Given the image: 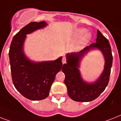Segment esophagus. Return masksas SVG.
<instances>
[{
	"label": "esophagus",
	"mask_w": 121,
	"mask_h": 121,
	"mask_svg": "<svg viewBox=\"0 0 121 121\" xmlns=\"http://www.w3.org/2000/svg\"><path fill=\"white\" fill-rule=\"evenodd\" d=\"M62 63H63V64H65V63H66V59L65 57L63 58Z\"/></svg>",
	"instance_id": "1"
}]
</instances>
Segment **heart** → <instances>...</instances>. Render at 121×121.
I'll return each instance as SVG.
<instances>
[{
	"instance_id": "b5f03b06",
	"label": "heart",
	"mask_w": 121,
	"mask_h": 121,
	"mask_svg": "<svg viewBox=\"0 0 121 121\" xmlns=\"http://www.w3.org/2000/svg\"><path fill=\"white\" fill-rule=\"evenodd\" d=\"M85 32H86V30H85V29H79V30H78V31H77V32H76V34H75V36H76V37H80V36H81L82 35H83V34H84ZM90 38V34H86V36L84 37V40H85V41H86V40H89Z\"/></svg>"
}]
</instances>
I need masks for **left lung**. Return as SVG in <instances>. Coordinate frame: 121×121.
I'll return each mask as SVG.
<instances>
[{"label":"left lung","instance_id":"left-lung-1","mask_svg":"<svg viewBox=\"0 0 121 121\" xmlns=\"http://www.w3.org/2000/svg\"><path fill=\"white\" fill-rule=\"evenodd\" d=\"M96 42L82 50L79 53L66 55L67 63L63 65L62 71L65 74V84L66 86L69 97L72 100L80 102L91 101L98 98L106 89L109 80L112 64V55L109 41L99 30H97ZM100 49L105 60V69L99 79L95 83L88 84L83 81L79 70L80 60L90 49Z\"/></svg>","mask_w":121,"mask_h":121}]
</instances>
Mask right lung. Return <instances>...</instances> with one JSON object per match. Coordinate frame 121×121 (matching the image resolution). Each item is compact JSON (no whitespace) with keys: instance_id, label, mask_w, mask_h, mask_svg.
I'll list each match as a JSON object with an SVG mask.
<instances>
[{"instance_id":"1","label":"right lung","mask_w":121,"mask_h":121,"mask_svg":"<svg viewBox=\"0 0 121 121\" xmlns=\"http://www.w3.org/2000/svg\"><path fill=\"white\" fill-rule=\"evenodd\" d=\"M46 26L45 21L29 23L14 35L10 47L12 81L16 89L29 100H41L48 97L56 74L62 68V57L55 61L34 63L23 53L26 34Z\"/></svg>"}]
</instances>
